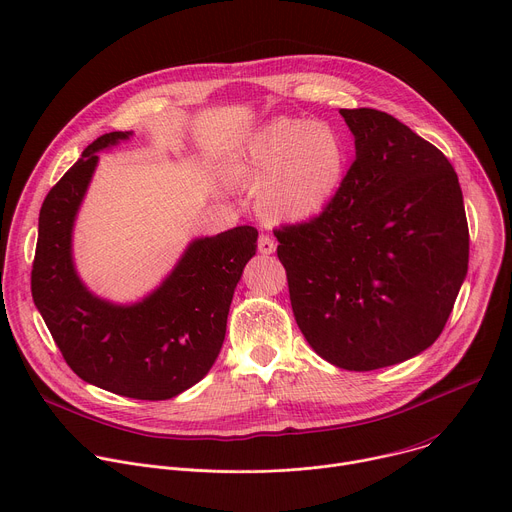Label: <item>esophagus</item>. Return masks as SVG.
Masks as SVG:
<instances>
[{"mask_svg": "<svg viewBox=\"0 0 512 512\" xmlns=\"http://www.w3.org/2000/svg\"><path fill=\"white\" fill-rule=\"evenodd\" d=\"M258 250H260V254H272L274 250H277V242H274L268 233H260Z\"/></svg>", "mask_w": 512, "mask_h": 512, "instance_id": "obj_1", "label": "esophagus"}]
</instances>
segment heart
Segmentation results:
<instances>
[{
  "label": "heart",
  "instance_id": "1",
  "mask_svg": "<svg viewBox=\"0 0 512 512\" xmlns=\"http://www.w3.org/2000/svg\"><path fill=\"white\" fill-rule=\"evenodd\" d=\"M348 160L346 137L334 125L279 116L248 137L229 174L258 184L256 207L266 219L301 221L334 199Z\"/></svg>",
  "mask_w": 512,
  "mask_h": 512
}]
</instances>
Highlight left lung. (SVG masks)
<instances>
[{"label":"left lung","mask_w":512,"mask_h":512,"mask_svg":"<svg viewBox=\"0 0 512 512\" xmlns=\"http://www.w3.org/2000/svg\"><path fill=\"white\" fill-rule=\"evenodd\" d=\"M340 114L355 162L318 217L274 235L309 346L340 369L373 371L441 336L467 274L469 231L443 151L387 112Z\"/></svg>","instance_id":"left-lung-1"}]
</instances>
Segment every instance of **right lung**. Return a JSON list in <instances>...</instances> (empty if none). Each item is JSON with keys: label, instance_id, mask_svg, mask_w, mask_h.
<instances>
[{"label": "right lung", "instance_id": "add662e5", "mask_svg": "<svg viewBox=\"0 0 512 512\" xmlns=\"http://www.w3.org/2000/svg\"><path fill=\"white\" fill-rule=\"evenodd\" d=\"M129 137L123 131L98 137L49 190L38 215L30 283L34 305L77 377L119 396L157 402L199 383L213 367L258 231L242 225L194 240L168 279L139 303L114 305L92 295L73 266V221L98 151Z\"/></svg>", "mask_w": 512, "mask_h": 512}]
</instances>
